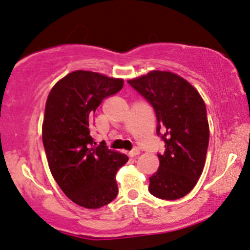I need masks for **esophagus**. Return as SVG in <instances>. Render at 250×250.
<instances>
[{"mask_svg":"<svg viewBox=\"0 0 250 250\" xmlns=\"http://www.w3.org/2000/svg\"><path fill=\"white\" fill-rule=\"evenodd\" d=\"M138 154H140V148L138 147L132 148L130 152H129V156L130 157H136V156H138Z\"/></svg>","mask_w":250,"mask_h":250,"instance_id":"esophagus-1","label":"esophagus"}]
</instances>
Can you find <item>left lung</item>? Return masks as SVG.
<instances>
[{"label":"left lung","instance_id":"8db88e82","mask_svg":"<svg viewBox=\"0 0 250 250\" xmlns=\"http://www.w3.org/2000/svg\"><path fill=\"white\" fill-rule=\"evenodd\" d=\"M128 83L153 107L157 135L165 143L148 191L162 200L181 198L204 168L210 131L203 99L187 81L168 71H151Z\"/></svg>","mask_w":250,"mask_h":250}]
</instances>
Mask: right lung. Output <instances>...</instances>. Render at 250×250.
I'll use <instances>...</instances> for the list:
<instances>
[{
	"label": "right lung",
	"instance_id": "obj_1",
	"mask_svg": "<svg viewBox=\"0 0 250 250\" xmlns=\"http://www.w3.org/2000/svg\"><path fill=\"white\" fill-rule=\"evenodd\" d=\"M122 86V80L77 70L54 85L46 103L42 142L50 172L62 191L87 209L118 196L115 174L128 162L106 144L93 146L90 134L96 109Z\"/></svg>",
	"mask_w": 250,
	"mask_h": 250
}]
</instances>
